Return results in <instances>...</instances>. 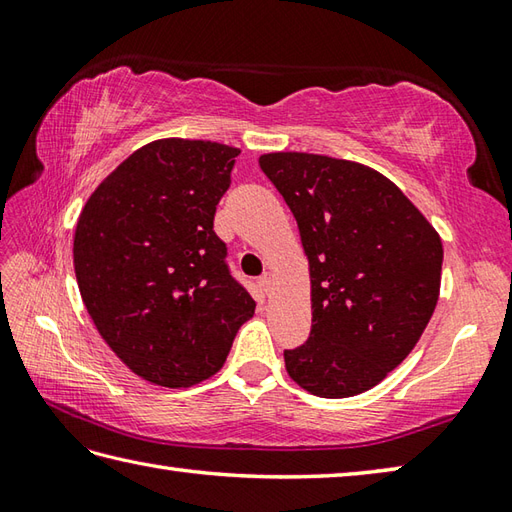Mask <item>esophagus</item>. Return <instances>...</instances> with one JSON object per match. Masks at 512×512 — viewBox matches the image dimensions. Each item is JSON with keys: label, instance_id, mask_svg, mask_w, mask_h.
Instances as JSON below:
<instances>
[{"label": "esophagus", "instance_id": "34e87169", "mask_svg": "<svg viewBox=\"0 0 512 512\" xmlns=\"http://www.w3.org/2000/svg\"><path fill=\"white\" fill-rule=\"evenodd\" d=\"M262 288H264L266 292H270V288H273V275H270V273H264V275H262Z\"/></svg>", "mask_w": 512, "mask_h": 512}]
</instances>
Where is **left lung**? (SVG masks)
<instances>
[{
	"instance_id": "8db88e82",
	"label": "left lung",
	"mask_w": 512,
	"mask_h": 512,
	"mask_svg": "<svg viewBox=\"0 0 512 512\" xmlns=\"http://www.w3.org/2000/svg\"><path fill=\"white\" fill-rule=\"evenodd\" d=\"M295 215L312 330L286 372L321 398L376 387L416 347L440 297L442 239L383 173L303 151L259 156Z\"/></svg>"
}]
</instances>
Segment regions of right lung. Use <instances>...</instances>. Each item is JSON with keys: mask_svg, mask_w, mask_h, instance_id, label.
Masks as SVG:
<instances>
[{"mask_svg": "<svg viewBox=\"0 0 512 512\" xmlns=\"http://www.w3.org/2000/svg\"><path fill=\"white\" fill-rule=\"evenodd\" d=\"M237 156L211 140H154L94 189L76 222L81 299L112 352L147 383L180 389L217 374L255 314L213 231Z\"/></svg>", "mask_w": 512, "mask_h": 512, "instance_id": "obj_1", "label": "right lung"}]
</instances>
